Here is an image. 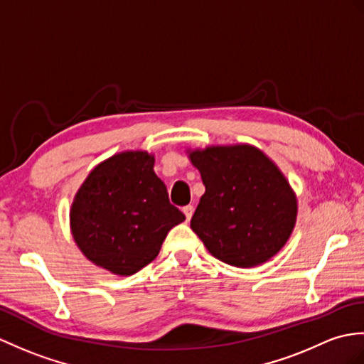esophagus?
<instances>
[{
  "mask_svg": "<svg viewBox=\"0 0 364 364\" xmlns=\"http://www.w3.org/2000/svg\"><path fill=\"white\" fill-rule=\"evenodd\" d=\"M183 213H184V215H186V220H191V217H192V214H193V206H192V205L184 206V208H183Z\"/></svg>",
  "mask_w": 364,
  "mask_h": 364,
  "instance_id": "esophagus-1",
  "label": "esophagus"
}]
</instances>
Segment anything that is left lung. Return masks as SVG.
Instances as JSON below:
<instances>
[{"label":"left lung","instance_id":"8db88e82","mask_svg":"<svg viewBox=\"0 0 364 364\" xmlns=\"http://www.w3.org/2000/svg\"><path fill=\"white\" fill-rule=\"evenodd\" d=\"M203 184L191 228L228 265L257 267L276 256L296 223L298 201L279 167L250 144L189 151Z\"/></svg>","mask_w":364,"mask_h":364}]
</instances>
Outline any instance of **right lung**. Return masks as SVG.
<instances>
[{
  "mask_svg": "<svg viewBox=\"0 0 364 364\" xmlns=\"http://www.w3.org/2000/svg\"><path fill=\"white\" fill-rule=\"evenodd\" d=\"M155 158L129 150L92 168L71 206V231L88 260L113 274L130 276L154 260L167 232L184 222L171 205Z\"/></svg>",
  "mask_w": 364,
  "mask_h": 364,
  "instance_id": "right-lung-1",
  "label": "right lung"
}]
</instances>
